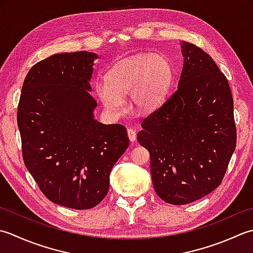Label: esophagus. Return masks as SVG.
<instances>
[{"mask_svg": "<svg viewBox=\"0 0 253 253\" xmlns=\"http://www.w3.org/2000/svg\"><path fill=\"white\" fill-rule=\"evenodd\" d=\"M127 137L128 140H130L131 142H134L136 140V132L135 130H133V128H128L127 130Z\"/></svg>", "mask_w": 253, "mask_h": 253, "instance_id": "1", "label": "esophagus"}]
</instances>
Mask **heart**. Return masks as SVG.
I'll list each match as a JSON object with an SVG mask.
<instances>
[{
  "mask_svg": "<svg viewBox=\"0 0 253 253\" xmlns=\"http://www.w3.org/2000/svg\"><path fill=\"white\" fill-rule=\"evenodd\" d=\"M174 72L164 55L138 54L122 60L106 75V84L97 86V92L107 109L120 111L123 98L132 96L140 111H152L166 99Z\"/></svg>",
  "mask_w": 253,
  "mask_h": 253,
  "instance_id": "obj_1",
  "label": "heart"
}]
</instances>
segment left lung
<instances>
[{"mask_svg": "<svg viewBox=\"0 0 253 253\" xmlns=\"http://www.w3.org/2000/svg\"><path fill=\"white\" fill-rule=\"evenodd\" d=\"M178 87L142 122L137 141L151 155L154 189L165 202L183 205L218 187L236 148L234 100L214 60L189 42Z\"/></svg>", "mask_w": 253, "mask_h": 253, "instance_id": "obj_1", "label": "left lung"}]
</instances>
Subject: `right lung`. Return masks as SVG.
<instances>
[{
    "instance_id": "obj_1",
    "label": "right lung",
    "mask_w": 253,
    "mask_h": 253,
    "mask_svg": "<svg viewBox=\"0 0 253 253\" xmlns=\"http://www.w3.org/2000/svg\"><path fill=\"white\" fill-rule=\"evenodd\" d=\"M97 58L79 51L36 63L17 110L26 168L45 198L75 210L105 199L111 169L128 146L126 126L94 119L89 81Z\"/></svg>"
}]
</instances>
